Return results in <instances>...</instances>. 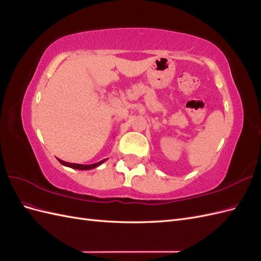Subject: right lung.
Returning <instances> with one entry per match:
<instances>
[{
  "label": "right lung",
  "mask_w": 261,
  "mask_h": 261,
  "mask_svg": "<svg viewBox=\"0 0 261 261\" xmlns=\"http://www.w3.org/2000/svg\"><path fill=\"white\" fill-rule=\"evenodd\" d=\"M59 162L63 165H65V167H68V168H72V169H76V170H91V169H94L99 167L100 164L103 163L105 161H107V159L102 160V161H99L97 163H93V164H78V163H69V162H65L63 161L61 159H58Z\"/></svg>",
  "instance_id": "add662e5"
}]
</instances>
